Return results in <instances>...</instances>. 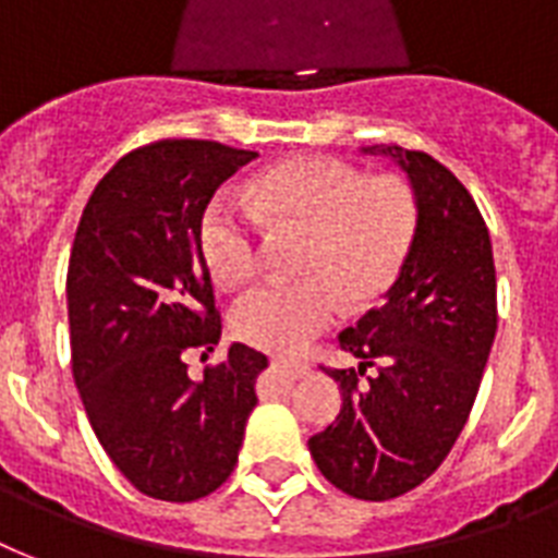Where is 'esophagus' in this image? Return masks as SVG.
<instances>
[{
    "label": "esophagus",
    "instance_id": "1",
    "mask_svg": "<svg viewBox=\"0 0 558 558\" xmlns=\"http://www.w3.org/2000/svg\"><path fill=\"white\" fill-rule=\"evenodd\" d=\"M271 367H278L280 373H287L292 379H304L306 373H310V365L301 362V359H289V356H275L271 359Z\"/></svg>",
    "mask_w": 558,
    "mask_h": 558
}]
</instances>
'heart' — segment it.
<instances>
[{"label": "heart", "instance_id": "heart-1", "mask_svg": "<svg viewBox=\"0 0 558 558\" xmlns=\"http://www.w3.org/2000/svg\"><path fill=\"white\" fill-rule=\"evenodd\" d=\"M257 221L301 231L298 283L254 289L234 306L231 330L269 353H298L341 306L362 310L390 289L420 231V199L402 177H371L344 161L306 156L275 165L245 187L243 202L205 210L199 248L217 283L240 289L260 271Z\"/></svg>", "mask_w": 558, "mask_h": 558}]
</instances>
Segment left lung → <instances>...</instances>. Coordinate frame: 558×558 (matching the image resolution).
Segmentation results:
<instances>
[{
	"instance_id": "1",
	"label": "left lung",
	"mask_w": 558,
	"mask_h": 558,
	"mask_svg": "<svg viewBox=\"0 0 558 558\" xmlns=\"http://www.w3.org/2000/svg\"><path fill=\"white\" fill-rule=\"evenodd\" d=\"M365 153L405 170L420 231L385 304L339 332L359 367H324L341 385V411L310 437V454L341 493L388 501L432 477L463 432L498 330V301L489 231L460 179L428 153L397 144Z\"/></svg>"
}]
</instances>
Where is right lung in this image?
<instances>
[{
	"label": "right lung",
	"mask_w": 558,
	"mask_h": 558,
	"mask_svg": "<svg viewBox=\"0 0 558 558\" xmlns=\"http://www.w3.org/2000/svg\"><path fill=\"white\" fill-rule=\"evenodd\" d=\"M257 159L219 142L165 138L100 179L74 234L65 298L72 373L92 432L138 493L185 504L226 484L269 359L245 344L191 379L222 322L199 248L202 214Z\"/></svg>",
	"instance_id": "add662e5"
}]
</instances>
